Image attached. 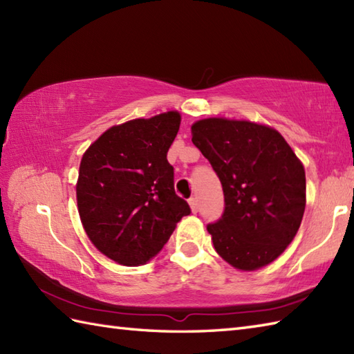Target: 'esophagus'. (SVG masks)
Wrapping results in <instances>:
<instances>
[{
  "label": "esophagus",
  "instance_id": "esophagus-1",
  "mask_svg": "<svg viewBox=\"0 0 354 354\" xmlns=\"http://www.w3.org/2000/svg\"><path fill=\"white\" fill-rule=\"evenodd\" d=\"M189 205H190V208H192V213L196 214V213H198V209H199L198 199H196V198H192V199H189Z\"/></svg>",
  "mask_w": 354,
  "mask_h": 354
}]
</instances>
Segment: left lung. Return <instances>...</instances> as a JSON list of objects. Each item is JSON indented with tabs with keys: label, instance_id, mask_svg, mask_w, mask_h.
<instances>
[{
	"label": "left lung",
	"instance_id": "left-lung-1",
	"mask_svg": "<svg viewBox=\"0 0 354 354\" xmlns=\"http://www.w3.org/2000/svg\"><path fill=\"white\" fill-rule=\"evenodd\" d=\"M192 141L221 179L225 212L209 223L216 252L239 270L277 260L297 236L306 208V171L274 127L248 120L202 118Z\"/></svg>",
	"mask_w": 354,
	"mask_h": 354
}]
</instances>
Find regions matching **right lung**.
I'll list each match as a JSON object with an SVG mask.
<instances>
[{
    "mask_svg": "<svg viewBox=\"0 0 354 354\" xmlns=\"http://www.w3.org/2000/svg\"><path fill=\"white\" fill-rule=\"evenodd\" d=\"M179 124L178 111L129 120L104 131L82 156L76 184L82 227L118 265H146L190 214L175 193L167 161Z\"/></svg>",
    "mask_w": 354,
    "mask_h": 354,
    "instance_id": "right-lung-1",
    "label": "right lung"
}]
</instances>
